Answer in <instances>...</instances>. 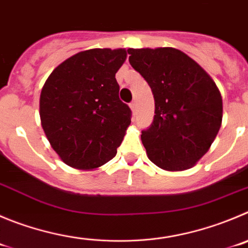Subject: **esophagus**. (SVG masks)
I'll list each match as a JSON object with an SVG mask.
<instances>
[{
  "label": "esophagus",
  "mask_w": 248,
  "mask_h": 248,
  "mask_svg": "<svg viewBox=\"0 0 248 248\" xmlns=\"http://www.w3.org/2000/svg\"><path fill=\"white\" fill-rule=\"evenodd\" d=\"M129 108H131V110L133 111V112H136V108H137V104H136V101H132V103L129 104Z\"/></svg>",
  "instance_id": "34e87169"
}]
</instances>
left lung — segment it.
<instances>
[{
  "mask_svg": "<svg viewBox=\"0 0 248 248\" xmlns=\"http://www.w3.org/2000/svg\"><path fill=\"white\" fill-rule=\"evenodd\" d=\"M127 52L155 101L152 124L140 136L148 158L164 170L192 168L220 129V92L197 62L176 48H128Z\"/></svg>",
  "mask_w": 248,
  "mask_h": 248,
  "instance_id": "left-lung-1",
  "label": "left lung"
}]
</instances>
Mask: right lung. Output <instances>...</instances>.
<instances>
[{
  "label": "right lung",
  "instance_id": "obj_1",
  "mask_svg": "<svg viewBox=\"0 0 248 248\" xmlns=\"http://www.w3.org/2000/svg\"><path fill=\"white\" fill-rule=\"evenodd\" d=\"M126 56L124 48L82 51L57 66L44 84L41 126L67 165L90 170L116 155L132 117L115 78Z\"/></svg>",
  "mask_w": 248,
  "mask_h": 248
}]
</instances>
